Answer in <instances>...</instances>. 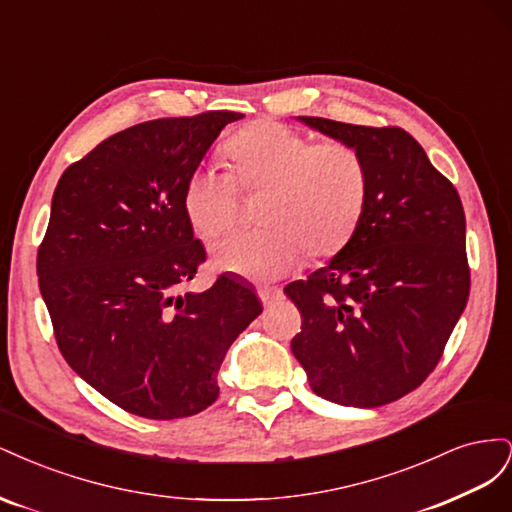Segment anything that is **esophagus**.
Here are the masks:
<instances>
[{
    "instance_id": "1",
    "label": "esophagus",
    "mask_w": 512,
    "mask_h": 512,
    "mask_svg": "<svg viewBox=\"0 0 512 512\" xmlns=\"http://www.w3.org/2000/svg\"><path fill=\"white\" fill-rule=\"evenodd\" d=\"M258 299L262 301V305L269 307L275 301L282 299V290L280 288H273V286H265V288H258Z\"/></svg>"
}]
</instances>
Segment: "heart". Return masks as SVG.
<instances>
[{
  "label": "heart",
  "instance_id": "heart-1",
  "mask_svg": "<svg viewBox=\"0 0 512 512\" xmlns=\"http://www.w3.org/2000/svg\"><path fill=\"white\" fill-rule=\"evenodd\" d=\"M232 175L200 164L185 179L183 213L196 235L218 239L232 226L243 192H265L260 230L237 232L213 247L215 267L273 282L312 256L337 254L352 239L367 203V166L352 145L312 143L277 121H258L226 143Z\"/></svg>",
  "mask_w": 512,
  "mask_h": 512
}]
</instances>
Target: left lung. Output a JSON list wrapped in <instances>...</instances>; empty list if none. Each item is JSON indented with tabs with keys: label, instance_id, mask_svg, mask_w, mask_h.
I'll use <instances>...</instances> for the list:
<instances>
[{
	"label": "left lung",
	"instance_id": "1",
	"mask_svg": "<svg viewBox=\"0 0 512 512\" xmlns=\"http://www.w3.org/2000/svg\"><path fill=\"white\" fill-rule=\"evenodd\" d=\"M299 119L359 151L369 188L352 239L284 288L303 320L290 348L316 395L378 408L425 382L466 309V215L406 130Z\"/></svg>",
	"mask_w": 512,
	"mask_h": 512
}]
</instances>
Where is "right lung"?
<instances>
[{
	"label": "right lung",
	"instance_id": "add662e5",
	"mask_svg": "<svg viewBox=\"0 0 512 512\" xmlns=\"http://www.w3.org/2000/svg\"><path fill=\"white\" fill-rule=\"evenodd\" d=\"M241 117L138 123L70 164L55 188L36 271L57 346L130 414L173 421L209 408L230 344L262 312L230 275L179 292L207 258L183 213L185 179Z\"/></svg>",
	"mask_w": 512,
	"mask_h": 512
}]
</instances>
